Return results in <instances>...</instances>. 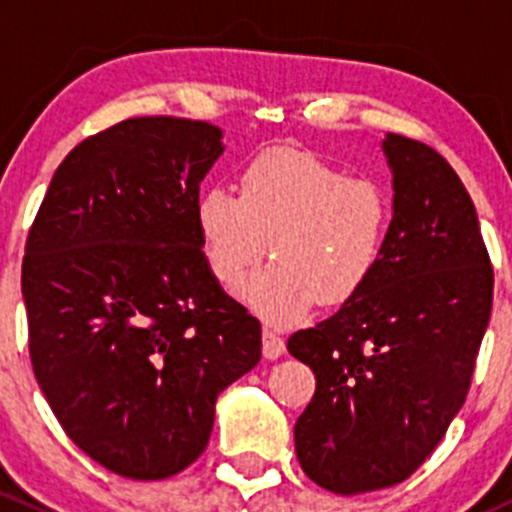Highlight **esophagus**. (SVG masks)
I'll list each match as a JSON object with an SVG mask.
<instances>
[{
    "label": "esophagus",
    "instance_id": "esophagus-1",
    "mask_svg": "<svg viewBox=\"0 0 512 512\" xmlns=\"http://www.w3.org/2000/svg\"><path fill=\"white\" fill-rule=\"evenodd\" d=\"M262 354H265V359H280L285 354V339L272 329H265L262 332Z\"/></svg>",
    "mask_w": 512,
    "mask_h": 512
}]
</instances>
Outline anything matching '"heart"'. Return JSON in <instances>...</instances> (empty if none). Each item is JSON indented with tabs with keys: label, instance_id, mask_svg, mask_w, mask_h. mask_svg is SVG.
Wrapping results in <instances>:
<instances>
[{
	"label": "heart",
	"instance_id": "obj_1",
	"mask_svg": "<svg viewBox=\"0 0 512 512\" xmlns=\"http://www.w3.org/2000/svg\"><path fill=\"white\" fill-rule=\"evenodd\" d=\"M205 260L232 287L272 250V265L242 297L275 324H294L322 302H349L376 272L391 225L389 193L327 160L277 148L247 163L240 195L223 185L195 205Z\"/></svg>",
	"mask_w": 512,
	"mask_h": 512
}]
</instances>
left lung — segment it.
<instances>
[{"label": "left lung", "instance_id": "left-lung-1", "mask_svg": "<svg viewBox=\"0 0 512 512\" xmlns=\"http://www.w3.org/2000/svg\"><path fill=\"white\" fill-rule=\"evenodd\" d=\"M394 215L376 272L287 349L317 391L294 423L302 471L339 495L401 483L461 411L493 307L466 185L433 148L386 133Z\"/></svg>", "mask_w": 512, "mask_h": 512}]
</instances>
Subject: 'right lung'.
<instances>
[{
    "label": "right lung",
    "instance_id": "add662e5",
    "mask_svg": "<svg viewBox=\"0 0 512 512\" xmlns=\"http://www.w3.org/2000/svg\"><path fill=\"white\" fill-rule=\"evenodd\" d=\"M223 151L213 123L128 118L64 158L29 230L36 381L66 436L118 476L188 468L220 391L262 356L260 322L213 277L195 220Z\"/></svg>",
    "mask_w": 512,
    "mask_h": 512
}]
</instances>
